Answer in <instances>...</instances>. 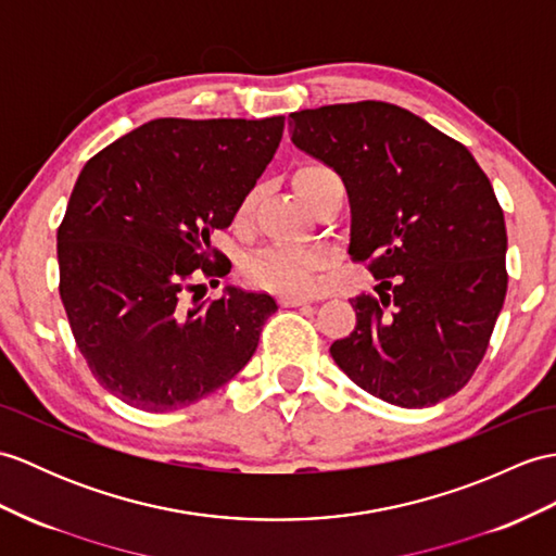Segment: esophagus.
Instances as JSON below:
<instances>
[{"label": "esophagus", "instance_id": "obj_1", "mask_svg": "<svg viewBox=\"0 0 556 556\" xmlns=\"http://www.w3.org/2000/svg\"><path fill=\"white\" fill-rule=\"evenodd\" d=\"M279 303L283 307H301V305H307L305 299H301V295H281Z\"/></svg>", "mask_w": 556, "mask_h": 556}]
</instances>
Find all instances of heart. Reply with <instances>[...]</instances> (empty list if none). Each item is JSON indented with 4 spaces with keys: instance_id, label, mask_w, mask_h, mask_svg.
<instances>
[{
    "instance_id": "b5f03b06",
    "label": "heart",
    "mask_w": 556,
    "mask_h": 556,
    "mask_svg": "<svg viewBox=\"0 0 556 556\" xmlns=\"http://www.w3.org/2000/svg\"><path fill=\"white\" fill-rule=\"evenodd\" d=\"M341 185L339 175L329 165L307 163L295 173V187H299L305 203L313 201L319 191ZM257 201V187H253L241 199L237 208V223H247ZM327 255L315 249L295 247H265L247 257L243 263V277L257 289L279 291L287 295H307L317 289V275L325 269Z\"/></svg>"
}]
</instances>
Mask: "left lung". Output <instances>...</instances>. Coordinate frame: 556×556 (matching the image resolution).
<instances>
[{
    "mask_svg": "<svg viewBox=\"0 0 556 556\" xmlns=\"http://www.w3.org/2000/svg\"><path fill=\"white\" fill-rule=\"evenodd\" d=\"M291 141L337 173L351 201L353 261L379 279L329 353L359 389L397 407L455 395L485 355L507 295V229L467 147L393 103L289 115Z\"/></svg>",
    "mask_w": 556,
    "mask_h": 556,
    "instance_id": "1",
    "label": "left lung"
}]
</instances>
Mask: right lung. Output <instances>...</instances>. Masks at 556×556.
Listing matches in <instances>:
<instances>
[{"instance_id":"right-lung-1","label":"right lung","mask_w":556,"mask_h":556,"mask_svg":"<svg viewBox=\"0 0 556 556\" xmlns=\"http://www.w3.org/2000/svg\"><path fill=\"white\" fill-rule=\"evenodd\" d=\"M281 135L283 115L159 118L85 163L56 235L59 291L89 369L123 403L182 409L249 365L273 295L225 287L189 305V293L229 273L211 235L231 225Z\"/></svg>"}]
</instances>
